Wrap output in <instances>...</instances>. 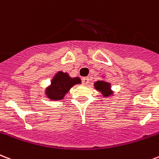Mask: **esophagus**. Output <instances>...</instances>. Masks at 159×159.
I'll list each match as a JSON object with an SVG mask.
<instances>
[{"mask_svg":"<svg viewBox=\"0 0 159 159\" xmlns=\"http://www.w3.org/2000/svg\"><path fill=\"white\" fill-rule=\"evenodd\" d=\"M82 82L84 85H88L90 81H89V78H88V77H83L82 79Z\"/></svg>","mask_w":159,"mask_h":159,"instance_id":"esophagus-1","label":"esophagus"}]
</instances>
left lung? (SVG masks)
Segmentation results:
<instances>
[{"mask_svg": "<svg viewBox=\"0 0 159 159\" xmlns=\"http://www.w3.org/2000/svg\"><path fill=\"white\" fill-rule=\"evenodd\" d=\"M94 86H95L96 89L102 92L105 97H107L112 94V92H110V83L108 82H103V81H98L94 84Z\"/></svg>", "mask_w": 159, "mask_h": 159, "instance_id": "1", "label": "left lung"}]
</instances>
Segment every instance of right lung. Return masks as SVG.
<instances>
[{"label": "right lung", "mask_w": 159, "mask_h": 159, "mask_svg": "<svg viewBox=\"0 0 159 159\" xmlns=\"http://www.w3.org/2000/svg\"><path fill=\"white\" fill-rule=\"evenodd\" d=\"M81 80L78 77L71 78L67 73L59 71L52 79L51 87L47 90V95L52 100H61L63 98L67 92L75 84H78Z\"/></svg>", "instance_id": "1"}]
</instances>
